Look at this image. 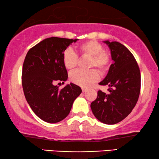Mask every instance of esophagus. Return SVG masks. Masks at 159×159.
I'll return each mask as SVG.
<instances>
[{
	"mask_svg": "<svg viewBox=\"0 0 159 159\" xmlns=\"http://www.w3.org/2000/svg\"><path fill=\"white\" fill-rule=\"evenodd\" d=\"M82 92L83 93H85L87 90H88V89L87 88H82Z\"/></svg>",
	"mask_w": 159,
	"mask_h": 159,
	"instance_id": "obj_1",
	"label": "esophagus"
}]
</instances>
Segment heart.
<instances>
[{"label":"heart","instance_id":"b5f03b06","mask_svg":"<svg viewBox=\"0 0 159 159\" xmlns=\"http://www.w3.org/2000/svg\"><path fill=\"white\" fill-rule=\"evenodd\" d=\"M82 56H88V68H98L101 74H106L111 65L110 54L103 51V45L96 40H88L77 46ZM62 60L64 66L69 70L76 68L78 63L77 53L71 48H66L63 52ZM70 80L73 83L82 88H88L99 80V73L96 69L87 71L77 70L70 74Z\"/></svg>","mask_w":159,"mask_h":159}]
</instances>
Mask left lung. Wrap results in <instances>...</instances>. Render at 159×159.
Instances as JSON below:
<instances>
[{
    "label": "left lung",
    "instance_id": "1",
    "mask_svg": "<svg viewBox=\"0 0 159 159\" xmlns=\"http://www.w3.org/2000/svg\"><path fill=\"white\" fill-rule=\"evenodd\" d=\"M104 43L109 47L114 63L101 85H108V93L98 91L90 104L94 116L106 125H115L129 115L138 101L140 71L132 53L120 43Z\"/></svg>",
    "mask_w": 159,
    "mask_h": 159
}]
</instances>
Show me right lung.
Instances as JSON below:
<instances>
[{
  "mask_svg": "<svg viewBox=\"0 0 159 159\" xmlns=\"http://www.w3.org/2000/svg\"><path fill=\"white\" fill-rule=\"evenodd\" d=\"M78 39L46 38L29 50L23 64L21 83L26 100L42 120L56 123L68 116L75 100L82 93L70 83L61 90L55 81H66L68 74L62 60L63 52Z\"/></svg>",
  "mask_w": 159,
  "mask_h": 159,
  "instance_id": "obj_1",
  "label": "right lung"
}]
</instances>
